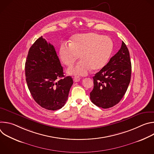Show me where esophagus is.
I'll list each match as a JSON object with an SVG mask.
<instances>
[{
    "mask_svg": "<svg viewBox=\"0 0 154 154\" xmlns=\"http://www.w3.org/2000/svg\"><path fill=\"white\" fill-rule=\"evenodd\" d=\"M73 80H74V82H77L80 81V78L79 77H78V76H75V77H74Z\"/></svg>",
    "mask_w": 154,
    "mask_h": 154,
    "instance_id": "34e87169",
    "label": "esophagus"
}]
</instances>
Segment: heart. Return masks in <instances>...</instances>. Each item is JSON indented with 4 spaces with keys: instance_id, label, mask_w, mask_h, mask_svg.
I'll return each instance as SVG.
<instances>
[{
    "instance_id": "heart-1",
    "label": "heart",
    "mask_w": 154,
    "mask_h": 154,
    "mask_svg": "<svg viewBox=\"0 0 154 154\" xmlns=\"http://www.w3.org/2000/svg\"><path fill=\"white\" fill-rule=\"evenodd\" d=\"M113 51L110 38L96 33L78 34L72 38L71 44L62 45L60 56L62 62L68 67L79 58L82 60L68 69L71 75H85L93 69L99 70L108 63Z\"/></svg>"
}]
</instances>
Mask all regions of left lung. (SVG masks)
<instances>
[{
    "label": "left lung",
    "mask_w": 154,
    "mask_h": 154,
    "mask_svg": "<svg viewBox=\"0 0 154 154\" xmlns=\"http://www.w3.org/2000/svg\"><path fill=\"white\" fill-rule=\"evenodd\" d=\"M131 64L129 51L122 41L121 49L93 77L91 102L99 107L108 108L118 103L130 82Z\"/></svg>",
    "instance_id": "1"
}]
</instances>
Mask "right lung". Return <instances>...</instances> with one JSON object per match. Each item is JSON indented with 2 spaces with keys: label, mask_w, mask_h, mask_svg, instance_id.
<instances>
[{
  "label": "right lung",
  "mask_w": 154,
  "mask_h": 154,
  "mask_svg": "<svg viewBox=\"0 0 154 154\" xmlns=\"http://www.w3.org/2000/svg\"><path fill=\"white\" fill-rule=\"evenodd\" d=\"M25 69L29 90L39 105L49 110L64 105L73 80L64 77L54 46L42 36L30 48Z\"/></svg>",
  "instance_id": "right-lung-1"
}]
</instances>
